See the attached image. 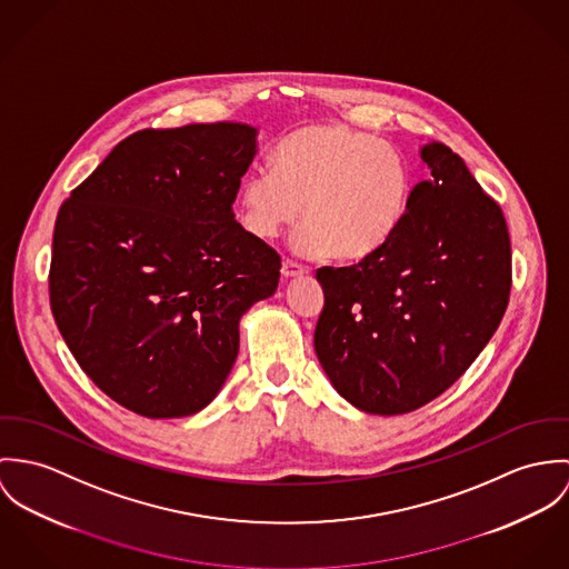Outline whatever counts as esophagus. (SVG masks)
<instances>
[{
  "instance_id": "34e87169",
  "label": "esophagus",
  "mask_w": 569,
  "mask_h": 569,
  "mask_svg": "<svg viewBox=\"0 0 569 569\" xmlns=\"http://www.w3.org/2000/svg\"><path fill=\"white\" fill-rule=\"evenodd\" d=\"M303 274V268L299 266V263H295V261H290V259H286L283 263H281V277L283 279H295V277H301Z\"/></svg>"
}]
</instances>
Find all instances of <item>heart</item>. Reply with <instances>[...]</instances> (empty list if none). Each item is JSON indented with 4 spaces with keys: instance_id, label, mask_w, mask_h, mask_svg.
I'll return each mask as SVG.
<instances>
[{
    "instance_id": "b5f03b06",
    "label": "heart",
    "mask_w": 569,
    "mask_h": 569,
    "mask_svg": "<svg viewBox=\"0 0 569 569\" xmlns=\"http://www.w3.org/2000/svg\"><path fill=\"white\" fill-rule=\"evenodd\" d=\"M272 172L253 170L240 186L238 216L257 240L306 224L292 251L353 261L376 253L397 231L412 198V172L399 150L345 124H312L272 152Z\"/></svg>"
}]
</instances>
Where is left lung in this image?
<instances>
[{
    "label": "left lung",
    "instance_id": "obj_1",
    "mask_svg": "<svg viewBox=\"0 0 569 569\" xmlns=\"http://www.w3.org/2000/svg\"><path fill=\"white\" fill-rule=\"evenodd\" d=\"M430 177L397 231L362 261L318 268L316 358L353 408L412 412L489 345L508 306L510 240L500 204L441 141L419 148Z\"/></svg>",
    "mask_w": 569,
    "mask_h": 569
}]
</instances>
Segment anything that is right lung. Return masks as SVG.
<instances>
[{"instance_id": "1", "label": "right lung", "mask_w": 569, "mask_h": 569, "mask_svg": "<svg viewBox=\"0 0 569 569\" xmlns=\"http://www.w3.org/2000/svg\"><path fill=\"white\" fill-rule=\"evenodd\" d=\"M254 152L249 124L139 130L59 211L52 315L80 369L141 417L207 408L240 318L279 286V254L233 213Z\"/></svg>"}]
</instances>
